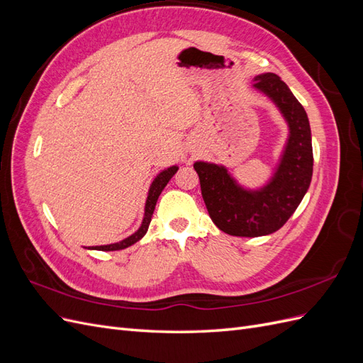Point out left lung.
Segmentation results:
<instances>
[{"mask_svg": "<svg viewBox=\"0 0 363 363\" xmlns=\"http://www.w3.org/2000/svg\"><path fill=\"white\" fill-rule=\"evenodd\" d=\"M252 87L276 104L289 128L271 179L257 189H248L224 164L194 163L212 221L224 233L242 238L265 236L281 228L309 189L313 171L309 118L288 84L279 75L265 72L255 77Z\"/></svg>", "mask_w": 363, "mask_h": 363, "instance_id": "8db88e82", "label": "left lung"}]
</instances>
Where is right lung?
Listing matches in <instances>:
<instances>
[{
	"label": "right lung",
	"instance_id": "obj_1",
	"mask_svg": "<svg viewBox=\"0 0 363 363\" xmlns=\"http://www.w3.org/2000/svg\"><path fill=\"white\" fill-rule=\"evenodd\" d=\"M179 171V167L177 164H174V167H169L167 169H163L162 172L157 174V177L152 180L150 189H148V196H147V201H145V212H144V219H142V224L140 227L136 230V232L123 239L119 240V242H115V244H108V245H100V247H92L89 250H100V251H116V250H124L130 245L136 244L138 240H140L142 238L145 236L147 230H148V225L151 223V216H152V212H155V207H156V203L159 200V195L162 194V191L164 189V186L168 184V182L172 179V175Z\"/></svg>",
	"mask_w": 363,
	"mask_h": 363
}]
</instances>
